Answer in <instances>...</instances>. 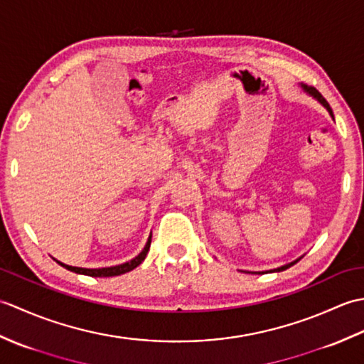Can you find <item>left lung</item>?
I'll use <instances>...</instances> for the list:
<instances>
[{"label": "left lung", "mask_w": 364, "mask_h": 364, "mask_svg": "<svg viewBox=\"0 0 364 364\" xmlns=\"http://www.w3.org/2000/svg\"><path fill=\"white\" fill-rule=\"evenodd\" d=\"M300 87L301 89H304V92H305V94H308V95H310V97H313V98H316V100H318V102L323 106V107H326V109L328 111V114L331 115V117H333V112H331V107H330V105L327 103V100L326 98H323L321 94H319V92L318 90H316L314 87H310V86H306V84H300ZM301 258V257H300ZM300 258H297V259H294V261H291V262H288V264H284V266H280V267H277V269H270V270H266V272H282V270H286V269H288V267H291V266H294V264H296V262L297 261H300ZM253 274H264V272H253Z\"/></svg>", "instance_id": "obj_1"}]
</instances>
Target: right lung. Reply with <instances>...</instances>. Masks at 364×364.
<instances>
[{"label": "right lung", "mask_w": 364, "mask_h": 364, "mask_svg": "<svg viewBox=\"0 0 364 364\" xmlns=\"http://www.w3.org/2000/svg\"><path fill=\"white\" fill-rule=\"evenodd\" d=\"M150 244H151V235L149 236V241H146L145 247L142 249V252L134 257L133 259H129L127 262H123V264H117V266H111V267H98V269H87V267H76V266H68L65 262H60L56 258V262L59 266L65 267L67 270H70V272L75 274H81V275H89V277H115V275H122V274H127L129 270L136 269L141 262L145 259L146 253L150 250Z\"/></svg>", "instance_id": "right-lung-1"}]
</instances>
